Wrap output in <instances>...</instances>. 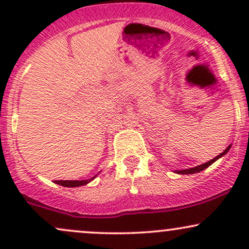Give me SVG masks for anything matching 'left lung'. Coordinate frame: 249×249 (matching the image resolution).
Returning <instances> with one entry per match:
<instances>
[{
	"instance_id": "obj_1",
	"label": "left lung",
	"mask_w": 249,
	"mask_h": 249,
	"mask_svg": "<svg viewBox=\"0 0 249 249\" xmlns=\"http://www.w3.org/2000/svg\"><path fill=\"white\" fill-rule=\"evenodd\" d=\"M230 148H231V146H228L227 148H226V150L224 151V152L222 153H220L219 156H216L215 158H213L212 160H210V161H207V162H205V164H202V165H199V166H196V167H193V168H188V170H182V171H177V173H179V174H193V173H196V172H200V171H202V170H205V168H207L208 166H210V165H212L214 161L216 160V159H219L220 157H222L224 156V154H226L228 152V151H230Z\"/></svg>"
}]
</instances>
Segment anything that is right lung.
I'll return each mask as SVG.
<instances>
[{
  "label": "right lung",
  "instance_id": "obj_1",
  "mask_svg": "<svg viewBox=\"0 0 249 249\" xmlns=\"http://www.w3.org/2000/svg\"><path fill=\"white\" fill-rule=\"evenodd\" d=\"M93 178H95V177H93ZM93 178L89 180H55V182L58 185H62V186L64 187H78L90 182Z\"/></svg>",
  "mask_w": 249,
  "mask_h": 249
}]
</instances>
